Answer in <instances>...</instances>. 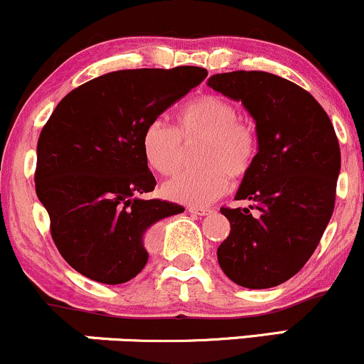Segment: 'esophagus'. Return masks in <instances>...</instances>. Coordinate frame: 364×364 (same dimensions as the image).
Returning a JSON list of instances; mask_svg holds the SVG:
<instances>
[{
    "label": "esophagus",
    "mask_w": 364,
    "mask_h": 364,
    "mask_svg": "<svg viewBox=\"0 0 364 364\" xmlns=\"http://www.w3.org/2000/svg\"><path fill=\"white\" fill-rule=\"evenodd\" d=\"M188 210H190L191 214H196V215H207L212 212L210 208H207V207H195V205L188 207Z\"/></svg>",
    "instance_id": "1"
}]
</instances>
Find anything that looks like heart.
<instances>
[{
	"mask_svg": "<svg viewBox=\"0 0 364 364\" xmlns=\"http://www.w3.org/2000/svg\"><path fill=\"white\" fill-rule=\"evenodd\" d=\"M200 139L195 161L200 168L178 174L162 188L169 200L205 205L229 191L231 179L245 178L258 154L257 132L240 119L235 102L217 94L188 102L176 116V124L152 121L141 135L145 161L161 176H173L181 166L183 144Z\"/></svg>",
	"mask_w": 364,
	"mask_h": 364,
	"instance_id": "1",
	"label": "heart"
}]
</instances>
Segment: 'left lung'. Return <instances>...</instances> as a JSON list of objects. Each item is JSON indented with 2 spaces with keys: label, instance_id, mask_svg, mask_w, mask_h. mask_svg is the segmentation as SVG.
I'll return each instance as SVG.
<instances>
[{
  "label": "left lung",
  "instance_id": "left-lung-1",
  "mask_svg": "<svg viewBox=\"0 0 364 364\" xmlns=\"http://www.w3.org/2000/svg\"><path fill=\"white\" fill-rule=\"evenodd\" d=\"M208 87L243 102L258 136L257 161L236 193L250 205L220 208L231 232L217 260L237 286H279L310 260L332 217L341 171L336 129L310 92L277 75L219 73Z\"/></svg>",
  "mask_w": 364,
  "mask_h": 364
}]
</instances>
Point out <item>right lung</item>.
<instances>
[{
	"instance_id": "obj_1",
	"label": "right lung",
	"mask_w": 364,
	"mask_h": 364,
	"mask_svg": "<svg viewBox=\"0 0 364 364\" xmlns=\"http://www.w3.org/2000/svg\"><path fill=\"white\" fill-rule=\"evenodd\" d=\"M207 77L205 68L111 72L61 99L37 144L36 193L58 252L95 282L123 284L149 260L150 225L185 208L140 198L156 188L141 135Z\"/></svg>"
}]
</instances>
